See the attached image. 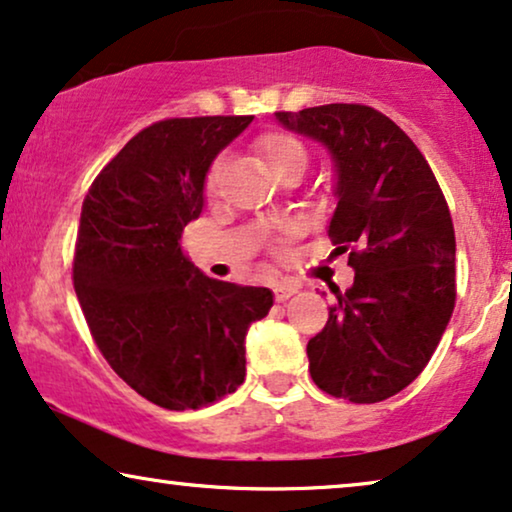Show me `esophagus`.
<instances>
[{"label":"esophagus","mask_w":512,"mask_h":512,"mask_svg":"<svg viewBox=\"0 0 512 512\" xmlns=\"http://www.w3.org/2000/svg\"><path fill=\"white\" fill-rule=\"evenodd\" d=\"M296 291H298V289L294 287V284H277V287H275V298H277V301H280V303H284V301H289V298L294 296Z\"/></svg>","instance_id":"34e87169"}]
</instances>
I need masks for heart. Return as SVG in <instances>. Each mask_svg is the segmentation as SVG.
I'll use <instances>...</instances> for the list:
<instances>
[{
    "label": "heart",
    "mask_w": 512,
    "mask_h": 512,
    "mask_svg": "<svg viewBox=\"0 0 512 512\" xmlns=\"http://www.w3.org/2000/svg\"><path fill=\"white\" fill-rule=\"evenodd\" d=\"M254 152L256 157L261 159L265 171H268L272 178H277V181L289 174L301 176L305 167H308V148H305V143L298 136L282 129L265 131V134L258 136L254 143ZM218 176H221V164H216V167L211 169L207 181L209 192L216 190Z\"/></svg>",
    "instance_id": "obj_1"
}]
</instances>
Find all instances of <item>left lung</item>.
<instances>
[{"instance_id":"left-lung-1","label":"left lung","mask_w":512,"mask_h":512,"mask_svg":"<svg viewBox=\"0 0 512 512\" xmlns=\"http://www.w3.org/2000/svg\"><path fill=\"white\" fill-rule=\"evenodd\" d=\"M334 159L329 237L348 251L353 287L336 291L308 341L310 376L355 404L388 400L426 369L456 301V240L433 169L393 119L369 105L275 112Z\"/></svg>"}]
</instances>
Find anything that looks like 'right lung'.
<instances>
[{
	"label": "right lung",
	"mask_w": 512,
	"mask_h": 512,
	"mask_svg": "<svg viewBox=\"0 0 512 512\" xmlns=\"http://www.w3.org/2000/svg\"><path fill=\"white\" fill-rule=\"evenodd\" d=\"M254 117H176L136 134L91 183L72 280L91 336L126 386L157 407L199 409L247 376L244 338L265 287L211 280L181 235L204 209L218 152Z\"/></svg>",
	"instance_id": "1"
}]
</instances>
